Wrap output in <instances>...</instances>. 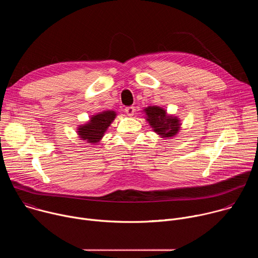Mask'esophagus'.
Listing matches in <instances>:
<instances>
[{
  "instance_id": "obj_1",
  "label": "esophagus",
  "mask_w": 258,
  "mask_h": 258,
  "mask_svg": "<svg viewBox=\"0 0 258 258\" xmlns=\"http://www.w3.org/2000/svg\"><path fill=\"white\" fill-rule=\"evenodd\" d=\"M124 112L127 114V115H134V113H135V107H133V106H127V107H125L124 108Z\"/></svg>"
}]
</instances>
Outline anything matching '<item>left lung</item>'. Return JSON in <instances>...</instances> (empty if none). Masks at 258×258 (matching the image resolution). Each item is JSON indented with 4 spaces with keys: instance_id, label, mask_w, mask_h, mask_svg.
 I'll use <instances>...</instances> for the list:
<instances>
[{
    "instance_id": "8db88e82",
    "label": "left lung",
    "mask_w": 258,
    "mask_h": 258,
    "mask_svg": "<svg viewBox=\"0 0 258 258\" xmlns=\"http://www.w3.org/2000/svg\"><path fill=\"white\" fill-rule=\"evenodd\" d=\"M145 111L146 114L148 115L147 120L149 121L150 125L157 134L166 138L176 135L179 128L178 120L171 116H167L163 109L157 106H150L146 108Z\"/></svg>"
}]
</instances>
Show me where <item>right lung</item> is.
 Here are the masks:
<instances>
[{
  "mask_svg": "<svg viewBox=\"0 0 258 258\" xmlns=\"http://www.w3.org/2000/svg\"><path fill=\"white\" fill-rule=\"evenodd\" d=\"M114 111H104L91 118V121L79 128V134L83 140L89 143H97L103 137L105 131L115 118Z\"/></svg>",
  "mask_w": 258,
  "mask_h": 258,
  "instance_id": "right-lung-1",
  "label": "right lung"
}]
</instances>
